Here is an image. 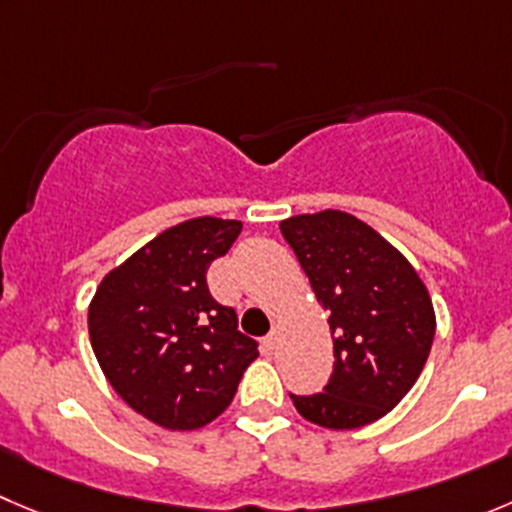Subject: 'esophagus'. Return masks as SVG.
Segmentation results:
<instances>
[{"mask_svg":"<svg viewBox=\"0 0 512 512\" xmlns=\"http://www.w3.org/2000/svg\"><path fill=\"white\" fill-rule=\"evenodd\" d=\"M276 344H279V329H271V332L264 337V347L269 349V352H274Z\"/></svg>","mask_w":512,"mask_h":512,"instance_id":"obj_1","label":"esophagus"}]
</instances>
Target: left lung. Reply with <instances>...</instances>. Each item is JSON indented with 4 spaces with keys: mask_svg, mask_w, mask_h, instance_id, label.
<instances>
[{
    "mask_svg": "<svg viewBox=\"0 0 512 512\" xmlns=\"http://www.w3.org/2000/svg\"><path fill=\"white\" fill-rule=\"evenodd\" d=\"M329 311L334 372L324 392L291 394L304 420L357 430L387 415L420 377L435 309L410 261L372 226L344 211L304 213L279 223Z\"/></svg>",
    "mask_w": 512,
    "mask_h": 512,
    "instance_id": "8db88e82",
    "label": "left lung"
}]
</instances>
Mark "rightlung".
Segmentation results:
<instances>
[{
	"label": "right lung",
	"mask_w": 512,
	"mask_h": 512,
	"mask_svg": "<svg viewBox=\"0 0 512 512\" xmlns=\"http://www.w3.org/2000/svg\"><path fill=\"white\" fill-rule=\"evenodd\" d=\"M241 221L191 218L168 228L100 281L87 311L90 342L115 392L165 430H198L236 394L256 339L206 284Z\"/></svg>",
	"instance_id": "1"
}]
</instances>
